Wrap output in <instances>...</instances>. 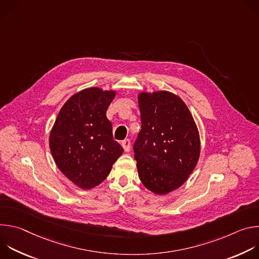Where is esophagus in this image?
Returning <instances> with one entry per match:
<instances>
[{
  "mask_svg": "<svg viewBox=\"0 0 259 259\" xmlns=\"http://www.w3.org/2000/svg\"><path fill=\"white\" fill-rule=\"evenodd\" d=\"M122 146H123V149H124V151H125L126 153H129V152H130V149H131V142H130V140H129V139L123 140V141H122Z\"/></svg>",
  "mask_w": 259,
  "mask_h": 259,
  "instance_id": "obj_1",
  "label": "esophagus"
}]
</instances>
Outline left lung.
<instances>
[{
    "label": "left lung",
    "instance_id": "1",
    "mask_svg": "<svg viewBox=\"0 0 259 259\" xmlns=\"http://www.w3.org/2000/svg\"><path fill=\"white\" fill-rule=\"evenodd\" d=\"M141 130L134 158L143 186L157 195L181 187L194 171L201 152L200 135L183 100L168 91L138 94Z\"/></svg>",
    "mask_w": 259,
    "mask_h": 259
}]
</instances>
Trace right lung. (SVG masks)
I'll list each match as a JSON object with an SVG mask.
<instances>
[{"label": "right lung", "mask_w": 259, "mask_h": 259, "mask_svg": "<svg viewBox=\"0 0 259 259\" xmlns=\"http://www.w3.org/2000/svg\"><path fill=\"white\" fill-rule=\"evenodd\" d=\"M116 91L97 87L73 94L63 104L49 137L54 162L62 174L79 188L97 187L123 154L114 140L106 109Z\"/></svg>", "instance_id": "obj_1"}]
</instances>
